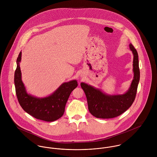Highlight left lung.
Here are the masks:
<instances>
[{"label": "left lung", "instance_id": "1", "mask_svg": "<svg viewBox=\"0 0 157 157\" xmlns=\"http://www.w3.org/2000/svg\"><path fill=\"white\" fill-rule=\"evenodd\" d=\"M129 48L134 55V79L129 90L124 94L109 95L87 83H80L87 98L90 113L96 118H112L118 117L127 111L134 101L140 73L137 51L131 44Z\"/></svg>", "mask_w": 157, "mask_h": 157}]
</instances>
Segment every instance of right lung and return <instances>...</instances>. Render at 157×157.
<instances>
[{"mask_svg":"<svg viewBox=\"0 0 157 157\" xmlns=\"http://www.w3.org/2000/svg\"><path fill=\"white\" fill-rule=\"evenodd\" d=\"M22 52L17 59V67L14 73V85L19 103L23 109L34 118L45 121H54L62 117L68 98L77 86L76 80L63 83L50 95L37 97L26 92L22 80L20 67Z\"/></svg>","mask_w":157,"mask_h":157,"instance_id":"obj_1","label":"right lung"}]
</instances>
